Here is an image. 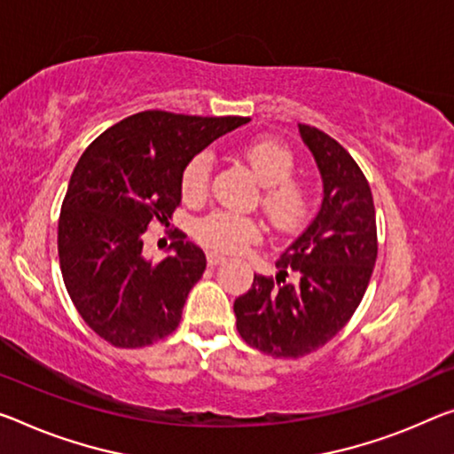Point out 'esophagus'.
<instances>
[{
  "label": "esophagus",
  "instance_id": "1",
  "mask_svg": "<svg viewBox=\"0 0 454 454\" xmlns=\"http://www.w3.org/2000/svg\"><path fill=\"white\" fill-rule=\"evenodd\" d=\"M223 262H225V257L219 255V254H215V251H208V254H207V263L211 268L219 266V263H223Z\"/></svg>",
  "mask_w": 454,
  "mask_h": 454
}]
</instances>
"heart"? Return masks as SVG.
Returning <instances> with one entry per match:
<instances>
[{"mask_svg":"<svg viewBox=\"0 0 454 454\" xmlns=\"http://www.w3.org/2000/svg\"><path fill=\"white\" fill-rule=\"evenodd\" d=\"M241 158L249 164L251 172L263 184L262 207L276 227L294 229L306 219L312 205V191L304 180L294 178L296 158L284 144L276 139H254L241 148ZM213 158L211 154H197L186 164L183 172V194L186 200H203L211 186ZM262 223L233 215L229 211H215L199 221L197 237L211 249L235 254L262 237Z\"/></svg>","mask_w":454,"mask_h":454,"instance_id":"heart-1","label":"heart"}]
</instances>
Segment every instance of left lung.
I'll list each match as a JSON object with an SVG mask.
<instances>
[{
  "instance_id": "1",
  "label": "left lung",
  "mask_w": 454,
  "mask_h": 454,
  "mask_svg": "<svg viewBox=\"0 0 454 454\" xmlns=\"http://www.w3.org/2000/svg\"><path fill=\"white\" fill-rule=\"evenodd\" d=\"M323 176L317 217L276 262V278L255 274L235 300L237 331L271 357L296 359L317 351L353 317L378 257L372 188L337 139L298 123ZM290 273L292 281L285 278Z\"/></svg>"
}]
</instances>
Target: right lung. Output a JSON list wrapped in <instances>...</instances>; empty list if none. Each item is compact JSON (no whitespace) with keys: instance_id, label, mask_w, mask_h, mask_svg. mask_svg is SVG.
Listing matches in <instances>:
<instances>
[{"instance_id":"1","label":"right lung","mask_w":454,"mask_h":454,"mask_svg":"<svg viewBox=\"0 0 454 454\" xmlns=\"http://www.w3.org/2000/svg\"><path fill=\"white\" fill-rule=\"evenodd\" d=\"M247 121L142 111L82 152L60 208V271L74 309L107 343L139 348L176 331L205 254L176 231L174 254L154 263L142 235L176 211L186 164Z\"/></svg>"}]
</instances>
